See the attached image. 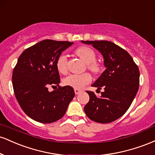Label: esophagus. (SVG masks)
Here are the masks:
<instances>
[{
    "label": "esophagus",
    "mask_w": 155,
    "mask_h": 155,
    "mask_svg": "<svg viewBox=\"0 0 155 155\" xmlns=\"http://www.w3.org/2000/svg\"><path fill=\"white\" fill-rule=\"evenodd\" d=\"M74 92H75V94L76 95H78V94H79L80 92H81V90H79V89H74Z\"/></svg>",
    "instance_id": "1"
}]
</instances>
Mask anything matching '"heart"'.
<instances>
[{
	"instance_id": "1",
	"label": "heart",
	"mask_w": 155,
	"mask_h": 155,
	"mask_svg": "<svg viewBox=\"0 0 155 155\" xmlns=\"http://www.w3.org/2000/svg\"><path fill=\"white\" fill-rule=\"evenodd\" d=\"M76 54L87 64L89 70L93 73H97L100 71V64L95 61L96 53L92 48L83 46L76 50ZM58 71L61 74H66L68 71V58L65 54H60L56 62ZM92 77L90 74L85 73L82 74H71L65 78L63 82L65 85L72 87L75 89H81L91 81Z\"/></svg>"
}]
</instances>
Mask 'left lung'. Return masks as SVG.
I'll use <instances>...</instances> for the list:
<instances>
[{
	"instance_id": "left-lung-1",
	"label": "left lung",
	"mask_w": 155,
	"mask_h": 155,
	"mask_svg": "<svg viewBox=\"0 0 155 155\" xmlns=\"http://www.w3.org/2000/svg\"><path fill=\"white\" fill-rule=\"evenodd\" d=\"M92 44L104 59L106 70L92 87L104 89L101 97L87 91L90 101L84 108L90 120L99 123H109L127 111L139 87L140 73L132 57L124 49L108 41H81Z\"/></svg>"
}]
</instances>
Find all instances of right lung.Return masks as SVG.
<instances>
[{
  "mask_svg": "<svg viewBox=\"0 0 155 155\" xmlns=\"http://www.w3.org/2000/svg\"><path fill=\"white\" fill-rule=\"evenodd\" d=\"M73 44L46 39L26 49L19 57L12 74L14 92L25 113L36 122L59 120L75 95L71 87L59 86L56 67L58 57ZM49 86L58 89L49 92Z\"/></svg>",
  "mask_w": 155,
  "mask_h": 155,
  "instance_id": "obj_1",
  "label": "right lung"
}]
</instances>
